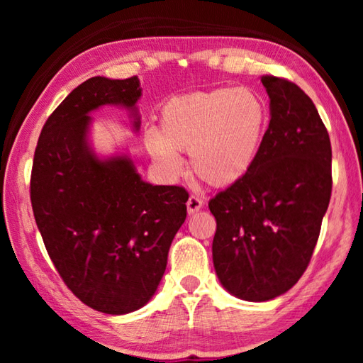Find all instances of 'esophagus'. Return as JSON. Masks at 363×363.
<instances>
[{
    "mask_svg": "<svg viewBox=\"0 0 363 363\" xmlns=\"http://www.w3.org/2000/svg\"><path fill=\"white\" fill-rule=\"evenodd\" d=\"M203 208V200L199 199V196L195 195H190L189 200H187V211L189 214H195L199 210Z\"/></svg>",
    "mask_w": 363,
    "mask_h": 363,
    "instance_id": "obj_1",
    "label": "esophagus"
}]
</instances>
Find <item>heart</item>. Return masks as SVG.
<instances>
[{
	"label": "heart",
	"instance_id": "heart-1",
	"mask_svg": "<svg viewBox=\"0 0 363 363\" xmlns=\"http://www.w3.org/2000/svg\"><path fill=\"white\" fill-rule=\"evenodd\" d=\"M269 108L250 88H216L174 96L160 110V130L147 128L144 144L169 176L182 169L189 152L195 176L214 187L245 179L261 155Z\"/></svg>",
	"mask_w": 363,
	"mask_h": 363
}]
</instances>
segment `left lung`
I'll return each mask as SVG.
<instances>
[{
  "mask_svg": "<svg viewBox=\"0 0 363 363\" xmlns=\"http://www.w3.org/2000/svg\"><path fill=\"white\" fill-rule=\"evenodd\" d=\"M261 82L270 110L261 155L245 179L208 203L218 279L251 303L277 298L301 279L331 196V144L314 102L288 79Z\"/></svg>",
  "mask_w": 363,
  "mask_h": 363,
  "instance_id": "left-lung-1",
  "label": "left lung"
}]
</instances>
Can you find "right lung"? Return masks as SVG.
Masks as SVG:
<instances>
[{
	"mask_svg": "<svg viewBox=\"0 0 363 363\" xmlns=\"http://www.w3.org/2000/svg\"><path fill=\"white\" fill-rule=\"evenodd\" d=\"M140 96L138 77L86 79L43 126L30 181L36 225L60 277L110 315L152 299L187 216L186 189L145 182L128 150L101 157L91 144L89 113L104 106L128 110L138 133Z\"/></svg>",
	"mask_w": 363,
	"mask_h": 363,
	"instance_id": "obj_1",
	"label": "right lung"
}]
</instances>
